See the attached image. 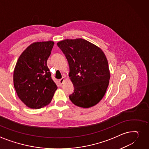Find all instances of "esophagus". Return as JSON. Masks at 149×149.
Returning <instances> with one entry per match:
<instances>
[{"instance_id":"34e87169","label":"esophagus","mask_w":149,"mask_h":149,"mask_svg":"<svg viewBox=\"0 0 149 149\" xmlns=\"http://www.w3.org/2000/svg\"><path fill=\"white\" fill-rule=\"evenodd\" d=\"M65 77H63L61 79H60V80H59V83H60V84H63V81H65Z\"/></svg>"}]
</instances>
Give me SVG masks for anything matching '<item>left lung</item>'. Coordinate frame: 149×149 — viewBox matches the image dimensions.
<instances>
[{
    "instance_id": "1",
    "label": "left lung",
    "mask_w": 149,
    "mask_h": 149,
    "mask_svg": "<svg viewBox=\"0 0 149 149\" xmlns=\"http://www.w3.org/2000/svg\"><path fill=\"white\" fill-rule=\"evenodd\" d=\"M69 66L74 87L69 97L75 105L90 108L100 102L110 78L107 59L102 49L85 39H65L57 44Z\"/></svg>"
}]
</instances>
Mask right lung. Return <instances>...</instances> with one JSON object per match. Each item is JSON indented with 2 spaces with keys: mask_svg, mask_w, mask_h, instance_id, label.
Returning a JSON list of instances; mask_svg holds the SVG:
<instances>
[{
  "mask_svg": "<svg viewBox=\"0 0 149 149\" xmlns=\"http://www.w3.org/2000/svg\"><path fill=\"white\" fill-rule=\"evenodd\" d=\"M53 41L30 45L19 57L14 71V85L18 97L27 107L39 109L50 103L57 87L47 62Z\"/></svg>",
  "mask_w": 149,
  "mask_h": 149,
  "instance_id": "add662e5",
  "label": "right lung"
}]
</instances>
